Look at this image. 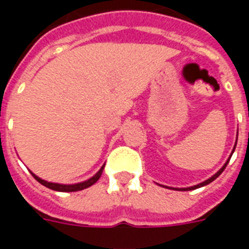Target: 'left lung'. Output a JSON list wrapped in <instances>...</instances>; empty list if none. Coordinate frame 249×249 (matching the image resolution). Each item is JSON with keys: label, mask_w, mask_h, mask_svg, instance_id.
<instances>
[{"label": "left lung", "mask_w": 249, "mask_h": 249, "mask_svg": "<svg viewBox=\"0 0 249 249\" xmlns=\"http://www.w3.org/2000/svg\"><path fill=\"white\" fill-rule=\"evenodd\" d=\"M237 141V140H236ZM235 148H236V145H235ZM235 148H233V151H235ZM232 153H233V152H232ZM231 156H232V155H231ZM231 159V157H230ZM228 162H230V160H228V161L225 162L224 164V167L221 168V169H220L219 172L216 173V175H213V176H212V178H208V180H205V181H204V183H201V184H197V185H195V187H189V188H183V191H191V189H196V188H200V187H204V185H207V184H209V183H212V181H213L214 178H217L220 176V175H221V172H223V171H224L225 169V167H227V164H228Z\"/></svg>", "instance_id": "obj_1"}]
</instances>
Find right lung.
Returning a JSON list of instances; mask_svg holds the SVG:
<instances>
[{
	"mask_svg": "<svg viewBox=\"0 0 249 249\" xmlns=\"http://www.w3.org/2000/svg\"><path fill=\"white\" fill-rule=\"evenodd\" d=\"M103 169L104 167L98 171L94 176H93L92 178H89V180H87V181H84V183H78V184H71V185H64V184H56V183H48V181H45V180H42V178H37L36 175H33V178L38 181L40 184H42V185H45L46 188H51V189H53V191H58V192H77V191H82V189H85V188L90 187V185H93V184L97 181L98 178H101V173H103Z\"/></svg>",
	"mask_w": 249,
	"mask_h": 249,
	"instance_id": "right-lung-1",
	"label": "right lung"
}]
</instances>
